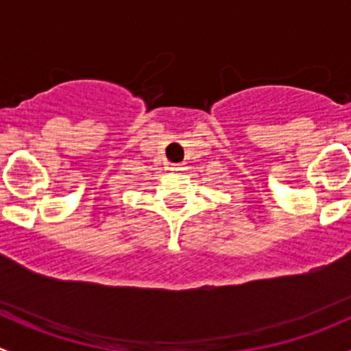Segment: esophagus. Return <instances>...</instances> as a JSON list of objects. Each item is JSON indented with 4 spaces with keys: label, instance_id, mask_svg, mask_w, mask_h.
<instances>
[{
    "label": "esophagus",
    "instance_id": "34e87169",
    "mask_svg": "<svg viewBox=\"0 0 351 351\" xmlns=\"http://www.w3.org/2000/svg\"><path fill=\"white\" fill-rule=\"evenodd\" d=\"M169 169H171V171H183V169H185V165H183V162H176V165H169Z\"/></svg>",
    "mask_w": 351,
    "mask_h": 351
}]
</instances>
